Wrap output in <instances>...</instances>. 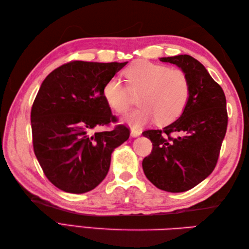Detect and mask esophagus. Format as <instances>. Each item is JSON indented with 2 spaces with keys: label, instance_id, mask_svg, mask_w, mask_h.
<instances>
[{
  "label": "esophagus",
  "instance_id": "34e87169",
  "mask_svg": "<svg viewBox=\"0 0 249 249\" xmlns=\"http://www.w3.org/2000/svg\"><path fill=\"white\" fill-rule=\"evenodd\" d=\"M141 129H139V128H136V127H133L130 129V134H131V136L133 137H138V136H140L141 135Z\"/></svg>",
  "mask_w": 249,
  "mask_h": 249
}]
</instances>
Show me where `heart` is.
Segmentation results:
<instances>
[{
	"label": "heart",
	"instance_id": "1",
	"mask_svg": "<svg viewBox=\"0 0 249 249\" xmlns=\"http://www.w3.org/2000/svg\"><path fill=\"white\" fill-rule=\"evenodd\" d=\"M127 86L118 77L105 84L106 102L115 112L124 113L139 95L140 108L126 116L129 124L139 126L153 119L158 124H168L183 112L189 97V80L179 68L150 61H138L126 68Z\"/></svg>",
	"mask_w": 249,
	"mask_h": 249
}]
</instances>
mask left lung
Masks as SVG:
<instances>
[{"instance_id":"left-lung-1","label":"left lung","mask_w":249,"mask_h":249,"mask_svg":"<svg viewBox=\"0 0 249 249\" xmlns=\"http://www.w3.org/2000/svg\"><path fill=\"white\" fill-rule=\"evenodd\" d=\"M176 64L189 80V97L183 113L162 129H149L153 149L144 157L145 177L169 193L192 189L208 178L217 163L228 113L223 89L199 61L187 54L160 57Z\"/></svg>"}]
</instances>
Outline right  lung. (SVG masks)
I'll use <instances>...</instances> for the list:
<instances>
[{
	"mask_svg": "<svg viewBox=\"0 0 249 249\" xmlns=\"http://www.w3.org/2000/svg\"><path fill=\"white\" fill-rule=\"evenodd\" d=\"M127 62L71 61L55 68L41 83L31 110L32 138L47 178L66 193L94 189L107 176L111 153L129 138L115 123L103 89Z\"/></svg>",
	"mask_w": 249,
	"mask_h": 249,
	"instance_id": "1",
	"label": "right lung"
}]
</instances>
